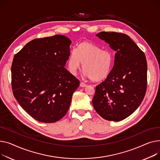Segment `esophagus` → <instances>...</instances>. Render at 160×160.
Returning a JSON list of instances; mask_svg holds the SVG:
<instances>
[{
  "mask_svg": "<svg viewBox=\"0 0 160 160\" xmlns=\"http://www.w3.org/2000/svg\"><path fill=\"white\" fill-rule=\"evenodd\" d=\"M80 87H87V84L83 82H80Z\"/></svg>",
  "mask_w": 160,
  "mask_h": 160,
  "instance_id": "1",
  "label": "esophagus"
}]
</instances>
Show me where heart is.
I'll list each match as a JSON object with an SVG mask.
<instances>
[{
    "mask_svg": "<svg viewBox=\"0 0 160 160\" xmlns=\"http://www.w3.org/2000/svg\"><path fill=\"white\" fill-rule=\"evenodd\" d=\"M82 64V69L86 76L93 81L105 79L110 72L112 58L109 52L101 50L98 46L83 42L77 50L71 51L68 59L70 72L76 75Z\"/></svg>",
    "mask_w": 160,
    "mask_h": 160,
    "instance_id": "1",
    "label": "heart"
}]
</instances>
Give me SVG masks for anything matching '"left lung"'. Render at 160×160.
I'll return each mask as SVG.
<instances>
[{"instance_id": "left-lung-1", "label": "left lung", "mask_w": 160, "mask_h": 160, "mask_svg": "<svg viewBox=\"0 0 160 160\" xmlns=\"http://www.w3.org/2000/svg\"><path fill=\"white\" fill-rule=\"evenodd\" d=\"M96 36L116 51L113 67L96 87L92 100L98 114L119 121L132 114L143 101L147 84L145 55L126 34L101 32Z\"/></svg>"}]
</instances>
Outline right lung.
<instances>
[{"instance_id":"right-lung-1","label":"right lung","mask_w":160,"mask_h":160,"mask_svg":"<svg viewBox=\"0 0 160 160\" xmlns=\"http://www.w3.org/2000/svg\"><path fill=\"white\" fill-rule=\"evenodd\" d=\"M71 41L64 35L35 39L14 55L13 96L31 117L54 123L67 114L79 81L64 68Z\"/></svg>"}]
</instances>
